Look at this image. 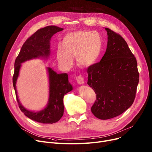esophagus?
I'll return each instance as SVG.
<instances>
[{"instance_id":"obj_1","label":"esophagus","mask_w":152,"mask_h":152,"mask_svg":"<svg viewBox=\"0 0 152 152\" xmlns=\"http://www.w3.org/2000/svg\"><path fill=\"white\" fill-rule=\"evenodd\" d=\"M76 80L77 84H83L84 83V77L81 75L76 76Z\"/></svg>"}]
</instances>
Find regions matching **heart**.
Returning <instances> with one entry per match:
<instances>
[{"instance_id":"obj_1","label":"heart","mask_w":152,"mask_h":152,"mask_svg":"<svg viewBox=\"0 0 152 152\" xmlns=\"http://www.w3.org/2000/svg\"><path fill=\"white\" fill-rule=\"evenodd\" d=\"M61 46L56 50L59 64L68 68L73 64V57L81 66H89L95 64L102 54L103 41L96 31H73L62 38Z\"/></svg>"}]
</instances>
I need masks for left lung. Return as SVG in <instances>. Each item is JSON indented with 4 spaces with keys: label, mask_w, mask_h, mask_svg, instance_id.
<instances>
[{
    "label": "left lung",
    "mask_w": 152,
    "mask_h": 152,
    "mask_svg": "<svg viewBox=\"0 0 152 152\" xmlns=\"http://www.w3.org/2000/svg\"><path fill=\"white\" fill-rule=\"evenodd\" d=\"M106 53L87 69V84L96 94L91 107L98 118L107 120L124 113L134 102L139 75L136 58L120 35L108 28Z\"/></svg>",
    "instance_id": "1"
}]
</instances>
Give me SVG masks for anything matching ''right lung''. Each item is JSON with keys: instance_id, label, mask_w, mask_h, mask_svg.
<instances>
[{"instance_id": "add662e5", "label": "right lung", "mask_w": 152, "mask_h": 152, "mask_svg": "<svg viewBox=\"0 0 152 152\" xmlns=\"http://www.w3.org/2000/svg\"><path fill=\"white\" fill-rule=\"evenodd\" d=\"M63 30V28L55 26H46L38 30L25 42L15 60L13 84L19 107L26 116L38 123L52 124L58 122L63 116L64 96L73 90L72 86L68 82V75L57 74L52 68H48L49 83L48 103L45 109L36 113L26 109L19 102L16 88V80L21 64L41 57H48L50 54L51 37Z\"/></svg>"}]
</instances>
